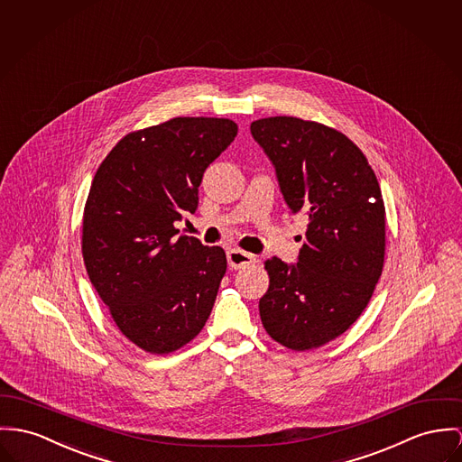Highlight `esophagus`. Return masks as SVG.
I'll use <instances>...</instances> for the list:
<instances>
[{
    "instance_id": "34e87169",
    "label": "esophagus",
    "mask_w": 462,
    "mask_h": 462,
    "mask_svg": "<svg viewBox=\"0 0 462 462\" xmlns=\"http://www.w3.org/2000/svg\"><path fill=\"white\" fill-rule=\"evenodd\" d=\"M226 260H228L230 269H245L256 262V256L243 251V249L234 248L226 253Z\"/></svg>"
}]
</instances>
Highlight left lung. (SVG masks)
I'll list each match as a JSON object with an SVG mask.
<instances>
[{"label":"left lung","instance_id":"left-lung-1","mask_svg":"<svg viewBox=\"0 0 462 462\" xmlns=\"http://www.w3.org/2000/svg\"><path fill=\"white\" fill-rule=\"evenodd\" d=\"M288 208L310 213L295 265L265 262L258 310L267 334L295 352L346 332L373 297L385 260V204L365 154L345 134L291 116L251 123Z\"/></svg>","mask_w":462,"mask_h":462}]
</instances>
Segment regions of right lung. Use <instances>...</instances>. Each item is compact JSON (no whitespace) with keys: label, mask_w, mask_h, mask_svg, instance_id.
<instances>
[{"label":"right lung","mask_w":462,"mask_h":462,"mask_svg":"<svg viewBox=\"0 0 462 462\" xmlns=\"http://www.w3.org/2000/svg\"><path fill=\"white\" fill-rule=\"evenodd\" d=\"M237 135L225 117H174L130 132L100 163L84 206L82 256L121 334L152 356L199 336L226 271L219 246L178 236L206 169Z\"/></svg>","instance_id":"add662e5"}]
</instances>
